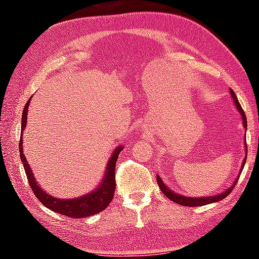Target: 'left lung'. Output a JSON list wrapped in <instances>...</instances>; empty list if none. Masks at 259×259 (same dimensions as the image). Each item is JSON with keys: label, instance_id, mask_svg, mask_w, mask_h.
I'll return each instance as SVG.
<instances>
[{"label": "left lung", "instance_id": "left-lung-1", "mask_svg": "<svg viewBox=\"0 0 259 259\" xmlns=\"http://www.w3.org/2000/svg\"><path fill=\"white\" fill-rule=\"evenodd\" d=\"M231 95H232V98H233L234 103H235V106L236 108H238V111L241 113V115H242V121H243V126L245 128V130H247V117H245V114L243 112L242 107H241V105L239 103L238 98H236V96L234 94L233 90H231ZM245 148H247V144H245ZM247 151V150H245ZM245 160H247V156L244 157L243 160V163H242V169L244 166V163H245ZM242 169H241V171H242ZM156 181H157V184H159V186L161 188V191L163 194L168 198L169 200L174 201V202H176L178 204H182V205H188V207H200V205H204V204H209V203H212V202H217V201H221L223 199H225L227 195L230 194V193L232 192V190H233L235 184L238 183L239 178L236 179V181L234 182L233 185H232L229 190L224 191L223 193H221V194L218 195H214V196H203V198H188V196H184V195H179L177 194V193L172 192L170 188L166 187L163 182L161 181V178L159 176H156Z\"/></svg>", "mask_w": 259, "mask_h": 259}]
</instances>
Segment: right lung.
Instances as JSON below:
<instances>
[{"instance_id": "1", "label": "right lung", "mask_w": 259, "mask_h": 259, "mask_svg": "<svg viewBox=\"0 0 259 259\" xmlns=\"http://www.w3.org/2000/svg\"><path fill=\"white\" fill-rule=\"evenodd\" d=\"M30 103V98L27 103H26L23 112V116H21V134H20V142H19V151H20V159L24 163L25 172L27 175V179L29 183V186L34 192L36 198L41 201L42 204H45L47 208L55 212H58L63 216L72 217V218H84L93 216V214L98 213L103 211L104 209L108 207L111 201L114 196V192H115V164L119 157L120 152L122 151V146H119L114 151L113 155L111 156L106 169V175L103 179V183L96 191H93L89 194L83 195L81 198L75 199H57L48 194L42 188L37 185L36 179L34 178L32 170H30L27 161L25 159V155L23 153V131L26 126V122H27V111Z\"/></svg>"}]
</instances>
